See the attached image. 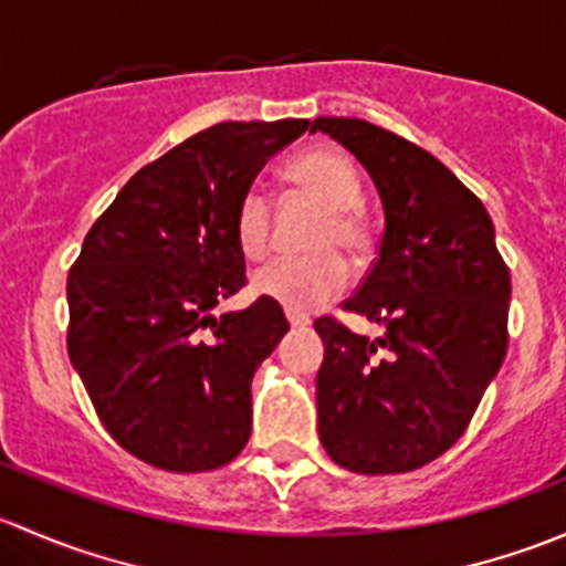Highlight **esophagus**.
<instances>
[{
	"label": "esophagus",
	"instance_id": "obj_1",
	"mask_svg": "<svg viewBox=\"0 0 566 566\" xmlns=\"http://www.w3.org/2000/svg\"><path fill=\"white\" fill-rule=\"evenodd\" d=\"M287 323L293 325V328H306V325H310L312 319L306 317V315H298V312H290L287 310Z\"/></svg>",
	"mask_w": 566,
	"mask_h": 566
}]
</instances>
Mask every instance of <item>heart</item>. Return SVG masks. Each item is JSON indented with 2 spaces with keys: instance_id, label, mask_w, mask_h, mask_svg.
<instances>
[{
  "instance_id": "1",
  "label": "heart",
  "mask_w": 566,
  "mask_h": 566,
  "mask_svg": "<svg viewBox=\"0 0 566 566\" xmlns=\"http://www.w3.org/2000/svg\"><path fill=\"white\" fill-rule=\"evenodd\" d=\"M287 180L295 191L325 210L310 241L317 254L279 256L254 273L251 287L256 295L276 301L284 310L312 312L342 293L350 279V268L336 251L356 256L367 249V227L358 213L361 180L350 158L336 147L306 150L287 167ZM271 230V199L260 188H251L235 210L238 247L249 260H262L268 254Z\"/></svg>"
}]
</instances>
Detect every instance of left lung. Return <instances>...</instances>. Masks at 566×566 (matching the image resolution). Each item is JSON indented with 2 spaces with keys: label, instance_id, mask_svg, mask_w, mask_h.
Here are the masks:
<instances>
[{
  "label": "left lung",
  "instance_id": "left-lung-1",
  "mask_svg": "<svg viewBox=\"0 0 566 566\" xmlns=\"http://www.w3.org/2000/svg\"><path fill=\"white\" fill-rule=\"evenodd\" d=\"M312 130L364 164L386 216L378 260L342 304L384 334L315 323L319 441L353 473L416 471L454 447L501 369L510 268L484 205L436 156L367 119L317 117Z\"/></svg>",
  "mask_w": 566,
  "mask_h": 566
}]
</instances>
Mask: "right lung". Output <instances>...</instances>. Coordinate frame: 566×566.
I'll use <instances>...</instances> for the list:
<instances>
[{
    "mask_svg": "<svg viewBox=\"0 0 566 566\" xmlns=\"http://www.w3.org/2000/svg\"><path fill=\"white\" fill-rule=\"evenodd\" d=\"M310 119L219 123L130 177L67 273V356L108 436L177 473L213 471L251 436V378L290 331L247 284L235 210Z\"/></svg>",
    "mask_w": 566,
    "mask_h": 566,
    "instance_id": "obj_1",
    "label": "right lung"
}]
</instances>
